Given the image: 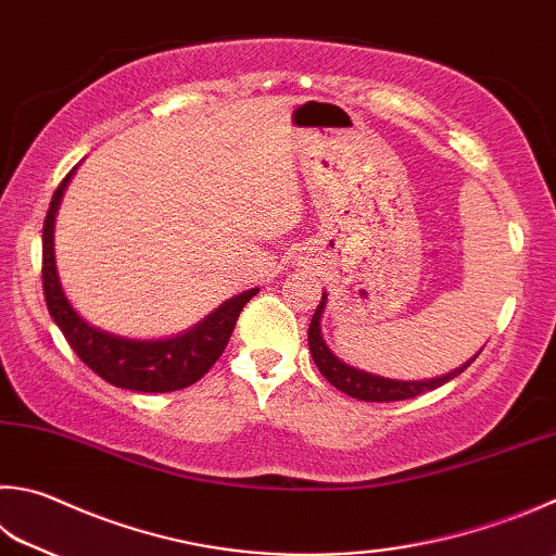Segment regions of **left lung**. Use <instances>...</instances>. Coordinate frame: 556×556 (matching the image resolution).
Masks as SVG:
<instances>
[{"instance_id":"left-lung-1","label":"left lung","mask_w":556,"mask_h":556,"mask_svg":"<svg viewBox=\"0 0 556 556\" xmlns=\"http://www.w3.org/2000/svg\"><path fill=\"white\" fill-rule=\"evenodd\" d=\"M324 305H327V292H321V302L319 307L314 309V317L309 324L307 339H309V353L314 363H317L319 372L327 377V380L337 387V390L345 392L353 400L361 402H400V400H412V396H418L424 392L438 390V387L445 384L457 377L459 372H465L469 365L475 363V358H469L467 363L459 365L453 372H445L441 377H431V380H392V377H382L375 375L368 370L353 368V365L343 363L339 355H333V351L327 345L321 337V314H324Z\"/></svg>"}]
</instances>
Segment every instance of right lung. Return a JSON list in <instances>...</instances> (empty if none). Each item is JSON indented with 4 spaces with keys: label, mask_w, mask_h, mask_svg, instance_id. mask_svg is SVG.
Returning a JSON list of instances; mask_svg holds the SVG:
<instances>
[{
    "label": "right lung",
    "mask_w": 556,
    "mask_h": 556,
    "mask_svg": "<svg viewBox=\"0 0 556 556\" xmlns=\"http://www.w3.org/2000/svg\"><path fill=\"white\" fill-rule=\"evenodd\" d=\"M72 169L58 191L52 193L43 223V295L52 321L65 333L79 358L103 380L121 390L132 392H176L193 384L213 368L232 337L239 312L256 295L258 288L239 292L225 300L215 312L207 314L184 333L169 339H128L118 333L93 327L72 307L58 276L55 266V215L67 184L75 176Z\"/></svg>",
    "instance_id": "add662e5"
}]
</instances>
